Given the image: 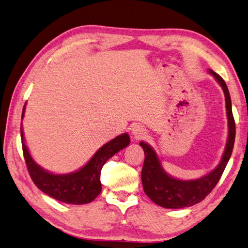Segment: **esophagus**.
Segmentation results:
<instances>
[{
  "label": "esophagus",
  "mask_w": 248,
  "mask_h": 248,
  "mask_svg": "<svg viewBox=\"0 0 248 248\" xmlns=\"http://www.w3.org/2000/svg\"><path fill=\"white\" fill-rule=\"evenodd\" d=\"M132 134L136 139H143L146 137V129L141 124H134L132 127Z\"/></svg>",
  "instance_id": "34e87169"
}]
</instances>
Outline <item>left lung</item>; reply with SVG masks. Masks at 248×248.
Returning a JSON list of instances; mask_svg holds the SVG:
<instances>
[{
	"instance_id": "8db88e82",
	"label": "left lung",
	"mask_w": 248,
	"mask_h": 248,
	"mask_svg": "<svg viewBox=\"0 0 248 248\" xmlns=\"http://www.w3.org/2000/svg\"><path fill=\"white\" fill-rule=\"evenodd\" d=\"M209 71L223 89L229 120V138L226 151L218 167L209 174L197 180L183 181V180L174 179L161 168L160 161L154 150L146 143H140L145 154L141 173L144 192L155 204L165 208H184L204 200L217 186L232 154L234 140H235V121L232 114L230 93L224 80L215 71Z\"/></svg>"
}]
</instances>
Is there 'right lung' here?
<instances>
[{
    "mask_svg": "<svg viewBox=\"0 0 248 248\" xmlns=\"http://www.w3.org/2000/svg\"><path fill=\"white\" fill-rule=\"evenodd\" d=\"M25 106L22 109L24 117ZM21 145L27 169L33 183L46 195L60 202L71 205H82L92 202L102 191L101 170L103 166L116 153L129 145L130 138L127 133L111 140L103 145L89 163L69 174H53L34 163L27 148L20 125Z\"/></svg>",
    "mask_w": 248,
    "mask_h": 248,
    "instance_id": "obj_1",
    "label": "right lung"
}]
</instances>
